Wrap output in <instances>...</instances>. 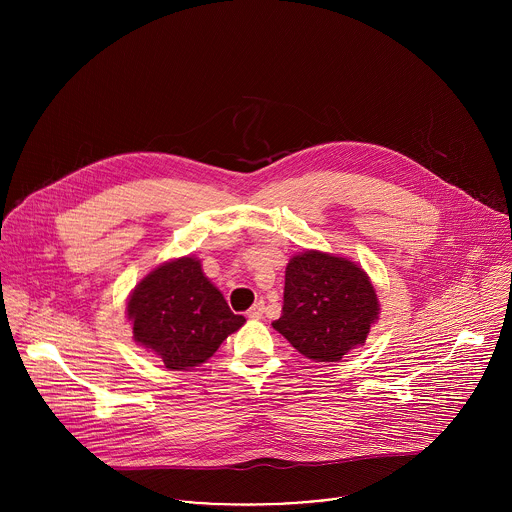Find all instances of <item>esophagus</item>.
Wrapping results in <instances>:
<instances>
[{"label": "esophagus", "instance_id": "1", "mask_svg": "<svg viewBox=\"0 0 512 512\" xmlns=\"http://www.w3.org/2000/svg\"><path fill=\"white\" fill-rule=\"evenodd\" d=\"M264 311H266V305H264V301H258V303H254L250 309H248V317L250 319H262V315H264Z\"/></svg>", "mask_w": 512, "mask_h": 512}]
</instances>
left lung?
<instances>
[{"label": "left lung", "mask_w": 512, "mask_h": 512, "mask_svg": "<svg viewBox=\"0 0 512 512\" xmlns=\"http://www.w3.org/2000/svg\"><path fill=\"white\" fill-rule=\"evenodd\" d=\"M380 303L365 270L337 254L305 250L286 266L282 317L272 327L315 363H339L365 345Z\"/></svg>", "instance_id": "left-lung-1"}]
</instances>
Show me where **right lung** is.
<instances>
[{
	"label": "right lung",
	"instance_id": "obj_1",
	"mask_svg": "<svg viewBox=\"0 0 512 512\" xmlns=\"http://www.w3.org/2000/svg\"><path fill=\"white\" fill-rule=\"evenodd\" d=\"M126 315L134 343L169 370L207 363L220 343L246 323L230 311L195 256L155 266L130 293Z\"/></svg>",
	"mask_w": 512,
	"mask_h": 512
}]
</instances>
